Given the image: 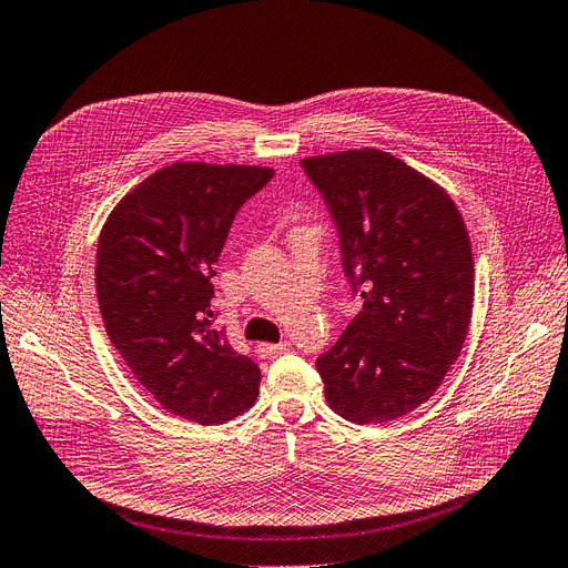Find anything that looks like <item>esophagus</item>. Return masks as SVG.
<instances>
[{
	"label": "esophagus",
	"mask_w": 568,
	"mask_h": 568,
	"mask_svg": "<svg viewBox=\"0 0 568 568\" xmlns=\"http://www.w3.org/2000/svg\"><path fill=\"white\" fill-rule=\"evenodd\" d=\"M290 348V342H281V344H260L257 351L260 355H264V358H276V355L285 353Z\"/></svg>",
	"instance_id": "1"
}]
</instances>
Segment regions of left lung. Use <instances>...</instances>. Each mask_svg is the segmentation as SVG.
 Listing matches in <instances>:
<instances>
[{"label": "left lung", "mask_w": 568, "mask_h": 568, "mask_svg": "<svg viewBox=\"0 0 568 568\" xmlns=\"http://www.w3.org/2000/svg\"><path fill=\"white\" fill-rule=\"evenodd\" d=\"M363 311L316 361L332 412L386 424L424 405L468 337L470 236L443 186L382 150L308 156Z\"/></svg>", "instance_id": "left-lung-1"}]
</instances>
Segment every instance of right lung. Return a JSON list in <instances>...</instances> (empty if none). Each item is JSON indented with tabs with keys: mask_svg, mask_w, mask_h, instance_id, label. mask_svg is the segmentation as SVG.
Wrapping results in <instances>:
<instances>
[{
	"mask_svg": "<svg viewBox=\"0 0 568 568\" xmlns=\"http://www.w3.org/2000/svg\"><path fill=\"white\" fill-rule=\"evenodd\" d=\"M273 178L262 165L178 161L131 189L102 224L100 316L154 400L201 426L247 412L260 367L213 327L215 264L239 207Z\"/></svg>",
	"mask_w": 568,
	"mask_h": 568,
	"instance_id": "obj_1",
	"label": "right lung"
}]
</instances>
